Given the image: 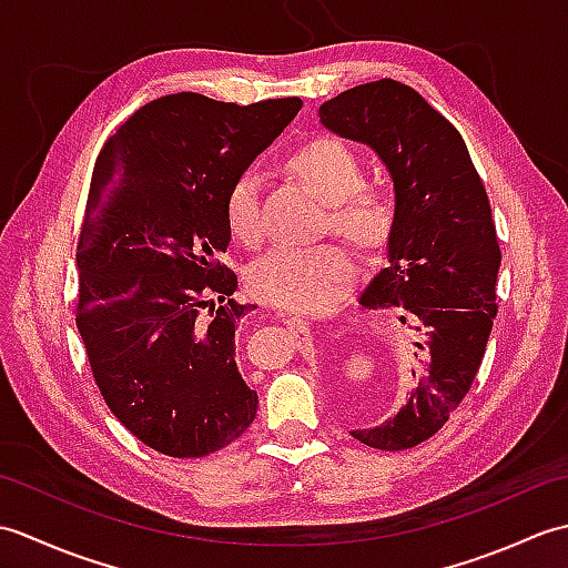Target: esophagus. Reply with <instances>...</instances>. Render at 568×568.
Wrapping results in <instances>:
<instances>
[{
	"label": "esophagus",
	"instance_id": "obj_1",
	"mask_svg": "<svg viewBox=\"0 0 568 568\" xmlns=\"http://www.w3.org/2000/svg\"><path fill=\"white\" fill-rule=\"evenodd\" d=\"M285 327L291 334H295L297 339H310V322L305 317H285Z\"/></svg>",
	"mask_w": 568,
	"mask_h": 568
}]
</instances>
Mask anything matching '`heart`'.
Listing matches in <instances>:
<instances>
[{"label": "heart", "instance_id": "b5f03b06", "mask_svg": "<svg viewBox=\"0 0 568 568\" xmlns=\"http://www.w3.org/2000/svg\"><path fill=\"white\" fill-rule=\"evenodd\" d=\"M287 171L329 207L336 232L364 248H378L390 236L395 202L381 185L364 183V161L354 146L336 136H320L287 155ZM224 216L232 236L244 246L263 239L261 178L241 173L224 200ZM356 253L339 241L312 246H277L248 268V291L261 303L315 312L336 303L356 281Z\"/></svg>", "mask_w": 568, "mask_h": 568}]
</instances>
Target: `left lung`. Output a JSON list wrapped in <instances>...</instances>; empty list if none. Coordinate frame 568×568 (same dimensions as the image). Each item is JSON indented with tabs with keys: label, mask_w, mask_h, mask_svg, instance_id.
<instances>
[{
	"label": "left lung",
	"mask_w": 568,
	"mask_h": 568,
	"mask_svg": "<svg viewBox=\"0 0 568 568\" xmlns=\"http://www.w3.org/2000/svg\"><path fill=\"white\" fill-rule=\"evenodd\" d=\"M320 122L366 143L388 168L395 222L388 265L361 293L371 310L403 307L415 342L413 390L397 413L354 439L400 452L434 437L470 390L496 320L500 246L484 180L462 134L407 84L376 80L320 106Z\"/></svg>",
	"instance_id": "obj_1"
}]
</instances>
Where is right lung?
I'll use <instances>...</instances> for the list:
<instances>
[{"label": "right lung", "instance_id": "obj_1", "mask_svg": "<svg viewBox=\"0 0 568 568\" xmlns=\"http://www.w3.org/2000/svg\"><path fill=\"white\" fill-rule=\"evenodd\" d=\"M300 106L165 94L131 114L94 163L78 241V332L106 407L165 456L220 452L256 417L234 344L253 305L232 300L224 200Z\"/></svg>", "mask_w": 568, "mask_h": 568}]
</instances>
